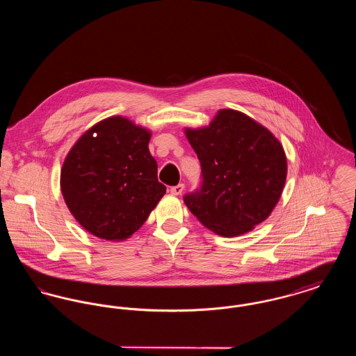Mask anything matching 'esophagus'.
<instances>
[{
	"mask_svg": "<svg viewBox=\"0 0 356 356\" xmlns=\"http://www.w3.org/2000/svg\"><path fill=\"white\" fill-rule=\"evenodd\" d=\"M184 191V184H177L170 188V193L172 195H181V192Z\"/></svg>",
	"mask_w": 356,
	"mask_h": 356,
	"instance_id": "obj_1",
	"label": "esophagus"
}]
</instances>
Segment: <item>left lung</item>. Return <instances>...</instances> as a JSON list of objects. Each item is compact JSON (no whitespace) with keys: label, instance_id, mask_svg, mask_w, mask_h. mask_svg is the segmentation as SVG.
<instances>
[{"label":"left lung","instance_id":"obj_1","mask_svg":"<svg viewBox=\"0 0 356 356\" xmlns=\"http://www.w3.org/2000/svg\"><path fill=\"white\" fill-rule=\"evenodd\" d=\"M186 135L202 167L200 188L184 195L188 209L221 236L245 234L266 220L287 176L279 140L232 109H221L209 127Z\"/></svg>","mask_w":356,"mask_h":356}]
</instances>
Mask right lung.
I'll return each mask as SVG.
<instances>
[{
    "label": "right lung",
    "instance_id": "add662e5",
    "mask_svg": "<svg viewBox=\"0 0 356 356\" xmlns=\"http://www.w3.org/2000/svg\"><path fill=\"white\" fill-rule=\"evenodd\" d=\"M149 138L147 129L115 116L92 127L68 153L61 170L63 196L92 235L128 238L165 195Z\"/></svg>",
    "mask_w": 356,
    "mask_h": 356
}]
</instances>
